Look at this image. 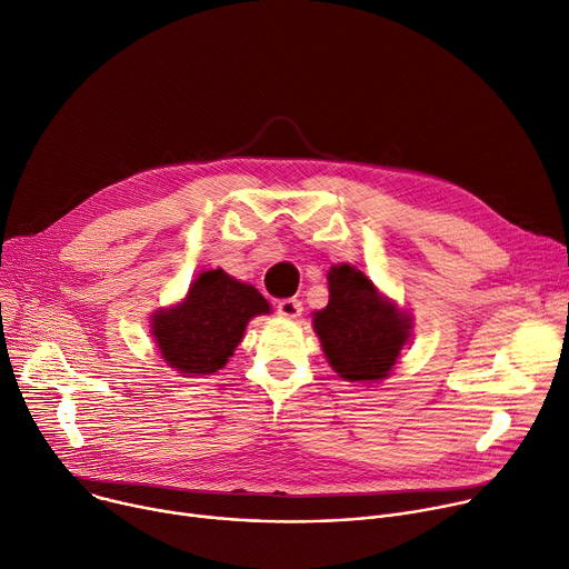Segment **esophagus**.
<instances>
[{
  "label": "esophagus",
  "instance_id": "obj_1",
  "mask_svg": "<svg viewBox=\"0 0 569 569\" xmlns=\"http://www.w3.org/2000/svg\"><path fill=\"white\" fill-rule=\"evenodd\" d=\"M301 311H303V306L299 299H281L277 303V313L288 320H297L301 316Z\"/></svg>",
  "mask_w": 569,
  "mask_h": 569
}]
</instances>
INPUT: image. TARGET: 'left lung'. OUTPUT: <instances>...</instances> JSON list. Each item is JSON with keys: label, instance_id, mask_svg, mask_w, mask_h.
<instances>
[{"label": "left lung", "instance_id": "obj_1", "mask_svg": "<svg viewBox=\"0 0 569 569\" xmlns=\"http://www.w3.org/2000/svg\"><path fill=\"white\" fill-rule=\"evenodd\" d=\"M329 303L313 313V329L331 370L351 383L390 377L412 336V316L353 266H333Z\"/></svg>", "mask_w": 569, "mask_h": 569}]
</instances>
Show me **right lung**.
I'll return each mask as SVG.
<instances>
[{
    "mask_svg": "<svg viewBox=\"0 0 569 569\" xmlns=\"http://www.w3.org/2000/svg\"><path fill=\"white\" fill-rule=\"evenodd\" d=\"M268 313L272 306L261 292L218 268L199 272L181 301L159 308L149 318V333L174 372L203 377L222 370L247 325Z\"/></svg>",
    "mask_w": 569,
    "mask_h": 569,
    "instance_id": "add662e5",
    "label": "right lung"
}]
</instances>
